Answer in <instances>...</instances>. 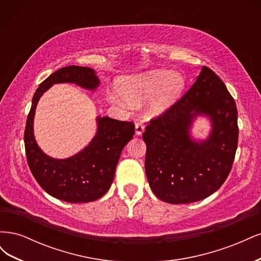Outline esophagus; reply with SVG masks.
Instances as JSON below:
<instances>
[{"mask_svg": "<svg viewBox=\"0 0 261 261\" xmlns=\"http://www.w3.org/2000/svg\"><path fill=\"white\" fill-rule=\"evenodd\" d=\"M144 130H145V125H144L143 123H141V122H137L136 125H135V133H136V135H137V136L141 135V134L144 133Z\"/></svg>", "mask_w": 261, "mask_h": 261, "instance_id": "obj_1", "label": "esophagus"}]
</instances>
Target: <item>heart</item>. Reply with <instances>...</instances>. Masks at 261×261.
<instances>
[{
	"mask_svg": "<svg viewBox=\"0 0 261 261\" xmlns=\"http://www.w3.org/2000/svg\"><path fill=\"white\" fill-rule=\"evenodd\" d=\"M185 88V80L179 73L168 69H154L135 76L124 77L118 89L125 101L132 107H139L153 97L147 109L149 116L163 113L179 99ZM108 100L123 106L124 102L115 94H108Z\"/></svg>",
	"mask_w": 261,
	"mask_h": 261,
	"instance_id": "obj_1",
	"label": "heart"
}]
</instances>
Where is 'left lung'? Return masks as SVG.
<instances>
[{"label":"left lung","mask_w":261,"mask_h":261,"mask_svg":"<svg viewBox=\"0 0 261 261\" xmlns=\"http://www.w3.org/2000/svg\"><path fill=\"white\" fill-rule=\"evenodd\" d=\"M207 116L212 132L196 142L190 127ZM145 170L150 188L169 203H191L217 192L230 174L238 149V109L224 83L202 66L194 85L146 127Z\"/></svg>","instance_id":"obj_1"}]
</instances>
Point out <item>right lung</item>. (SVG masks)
Returning a JSON list of instances; mask_svg holds the SVG:
<instances>
[{
    "mask_svg": "<svg viewBox=\"0 0 261 261\" xmlns=\"http://www.w3.org/2000/svg\"><path fill=\"white\" fill-rule=\"evenodd\" d=\"M62 83L96 90L100 81L92 68L72 65L60 68L40 84L34 94L23 135L27 162L38 184L54 198L72 203L94 201L111 187L121 152L135 134V125L98 116L96 135L81 152L67 159L46 155L34 136L35 112L42 94L54 84Z\"/></svg>",
    "mask_w": 261,
    "mask_h": 261,
    "instance_id": "obj_1",
    "label": "right lung"
}]
</instances>
